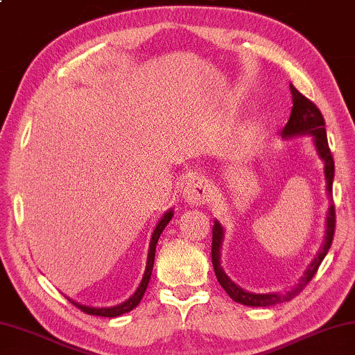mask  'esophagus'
<instances>
[{"instance_id": "obj_1", "label": "esophagus", "mask_w": 355, "mask_h": 355, "mask_svg": "<svg viewBox=\"0 0 355 355\" xmlns=\"http://www.w3.org/2000/svg\"><path fill=\"white\" fill-rule=\"evenodd\" d=\"M212 194V186L208 178L192 177L186 182L183 188V197L191 205H203Z\"/></svg>"}]
</instances>
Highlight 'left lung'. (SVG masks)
<instances>
[{
  "mask_svg": "<svg viewBox=\"0 0 355 355\" xmlns=\"http://www.w3.org/2000/svg\"><path fill=\"white\" fill-rule=\"evenodd\" d=\"M290 93H292V113H290V118L287 124L282 128V137L290 138L296 137V135H312L315 146H317L318 155L321 159L324 161V177H326V189L327 194L331 198V206L329 212H327L326 218V239L321 245L317 257L312 261L311 266L304 272V276L300 279L298 284H296L292 290L284 293H251L247 290L241 288L236 286L233 281H231L220 267V247L223 241V228L222 225L217 220L214 222V227H212V248H211V259H212V267H214L216 278L220 282L225 292L230 295L231 300L236 302H241L245 306H253V307H267L273 304H279V302H286L293 300L295 296H298L306 286L311 282V279L318 272L320 263L323 262L324 256L329 251L332 241H334V233H335V205L332 200V182H334V158L329 149V144H327V135L324 128V118L321 114L320 108L313 104L311 99H307L306 96H302L298 89H296L292 83H290Z\"/></svg>",
  "mask_w": 355,
  "mask_h": 355,
  "instance_id": "1",
  "label": "left lung"
}]
</instances>
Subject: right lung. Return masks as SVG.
<instances>
[{
    "instance_id": "1",
    "label": "right lung",
    "mask_w": 355,
    "mask_h": 355,
    "mask_svg": "<svg viewBox=\"0 0 355 355\" xmlns=\"http://www.w3.org/2000/svg\"><path fill=\"white\" fill-rule=\"evenodd\" d=\"M172 209H169L163 216V218L158 222L155 231H153L152 234V239H150V248H149V256H147V266H146V272L143 276V281H141V284L138 287L137 292H135L130 298H128L125 302H122L119 306H113V307H89V306H82L79 302L76 301H71L76 307H79L82 312H85L88 315H96V317H108V318H113V317H119V315L125 313V312H130L132 309L137 307L139 304V301L143 300V296L146 293V288L149 286V279H150V275H152V270H153V261H155V248H157V243L161 233H163V230L166 228V225L171 222L172 218Z\"/></svg>"
}]
</instances>
